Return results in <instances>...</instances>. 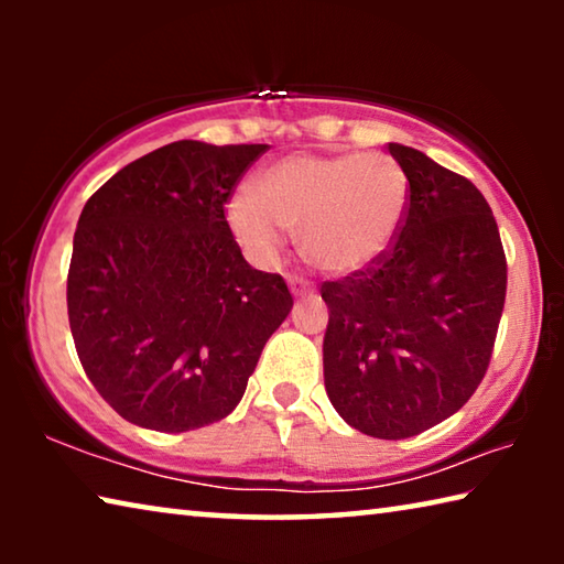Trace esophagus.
Returning <instances> with one entry per match:
<instances>
[{"label": "esophagus", "mask_w": 564, "mask_h": 564, "mask_svg": "<svg viewBox=\"0 0 564 564\" xmlns=\"http://www.w3.org/2000/svg\"><path fill=\"white\" fill-rule=\"evenodd\" d=\"M289 289L295 299H303V295L313 293V285L305 279H299V275H289Z\"/></svg>", "instance_id": "1"}]
</instances>
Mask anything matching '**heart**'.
Returning a JSON list of instances; mask_svg holds the SVG:
<instances>
[{
	"label": "heart",
	"mask_w": 564,
	"mask_h": 564,
	"mask_svg": "<svg viewBox=\"0 0 564 564\" xmlns=\"http://www.w3.org/2000/svg\"><path fill=\"white\" fill-rule=\"evenodd\" d=\"M410 184L383 154H291L261 169L251 191L226 206L236 243L259 265L281 259L289 231L313 269L356 275L393 248L403 228Z\"/></svg>",
	"instance_id": "1"
}]
</instances>
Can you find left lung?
Wrapping results in <instances>:
<instances>
[{"label":"left lung","instance_id":"left-lung-1","mask_svg":"<svg viewBox=\"0 0 564 564\" xmlns=\"http://www.w3.org/2000/svg\"><path fill=\"white\" fill-rule=\"evenodd\" d=\"M410 202L390 251L323 283V380L338 415L403 441L457 413L488 370L508 289L500 231L470 181L423 151L388 144Z\"/></svg>","mask_w":564,"mask_h":564}]
</instances>
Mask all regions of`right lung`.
<instances>
[{"instance_id":"right-lung-1","label":"right lung","mask_w":564,"mask_h":564,"mask_svg":"<svg viewBox=\"0 0 564 564\" xmlns=\"http://www.w3.org/2000/svg\"><path fill=\"white\" fill-rule=\"evenodd\" d=\"M269 144L174 141L117 171L79 216L66 308L84 373L129 423L186 433L241 403L293 308L224 216Z\"/></svg>"}]
</instances>
